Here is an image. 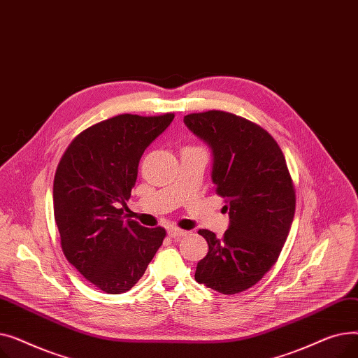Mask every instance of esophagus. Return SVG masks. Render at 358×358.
I'll use <instances>...</instances> for the list:
<instances>
[{"instance_id":"34e87169","label":"esophagus","mask_w":358,"mask_h":358,"mask_svg":"<svg viewBox=\"0 0 358 358\" xmlns=\"http://www.w3.org/2000/svg\"><path fill=\"white\" fill-rule=\"evenodd\" d=\"M168 234H169V236H173V238H181V236H185V235H187V231L180 229V228H177V227H173V228L168 229Z\"/></svg>"}]
</instances>
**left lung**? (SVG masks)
Segmentation results:
<instances>
[{"instance_id":"8db88e82","label":"left lung","mask_w":358,"mask_h":358,"mask_svg":"<svg viewBox=\"0 0 358 358\" xmlns=\"http://www.w3.org/2000/svg\"><path fill=\"white\" fill-rule=\"evenodd\" d=\"M184 123L213 150L212 180L231 219L220 239L199 231L209 252L194 278L222 294L241 293L264 277L283 250L296 209L294 184L278 143L257 123L220 110L192 113Z\"/></svg>"}]
</instances>
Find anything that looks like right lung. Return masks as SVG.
<instances>
[{
	"mask_svg": "<svg viewBox=\"0 0 358 358\" xmlns=\"http://www.w3.org/2000/svg\"><path fill=\"white\" fill-rule=\"evenodd\" d=\"M174 119L119 115L83 130L64 152L53 180V215L64 255L90 283L119 294L143 275L166 235L124 219L145 149Z\"/></svg>",
	"mask_w": 358,
	"mask_h": 358,
	"instance_id": "add662e5",
	"label": "right lung"
}]
</instances>
